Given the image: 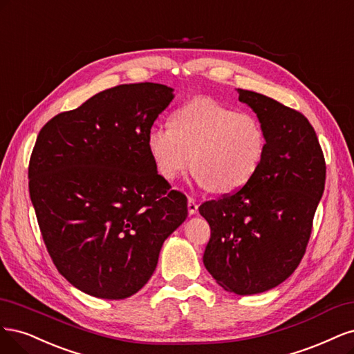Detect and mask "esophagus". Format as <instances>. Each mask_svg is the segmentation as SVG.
I'll return each instance as SVG.
<instances>
[{"label": "esophagus", "mask_w": 354, "mask_h": 354, "mask_svg": "<svg viewBox=\"0 0 354 354\" xmlns=\"http://www.w3.org/2000/svg\"><path fill=\"white\" fill-rule=\"evenodd\" d=\"M197 210H198V204L196 203V200L189 197L188 198V212H189V214H196Z\"/></svg>", "instance_id": "obj_1"}]
</instances>
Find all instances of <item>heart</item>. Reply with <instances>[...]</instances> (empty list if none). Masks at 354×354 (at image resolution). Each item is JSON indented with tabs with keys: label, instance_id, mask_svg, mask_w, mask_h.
Returning a JSON list of instances; mask_svg holds the SVG:
<instances>
[{
	"label": "heart",
	"instance_id": "b5f03b06",
	"mask_svg": "<svg viewBox=\"0 0 354 354\" xmlns=\"http://www.w3.org/2000/svg\"><path fill=\"white\" fill-rule=\"evenodd\" d=\"M147 142L158 175L166 180H174L191 165L204 187L232 192L247 185L259 170L266 132L253 115L212 98H196L170 116V127L151 128Z\"/></svg>",
	"mask_w": 354,
	"mask_h": 354
}]
</instances>
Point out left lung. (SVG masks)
<instances>
[{
    "mask_svg": "<svg viewBox=\"0 0 354 354\" xmlns=\"http://www.w3.org/2000/svg\"><path fill=\"white\" fill-rule=\"evenodd\" d=\"M266 132V151L253 179L203 203L210 225L203 261L221 287L239 295L277 287L297 269L325 189L326 165L312 124L300 111L238 88Z\"/></svg>",
    "mask_w": 354,
    "mask_h": 354,
    "instance_id": "obj_1",
    "label": "left lung"
}]
</instances>
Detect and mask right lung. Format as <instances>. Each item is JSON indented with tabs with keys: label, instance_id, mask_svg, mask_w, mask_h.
<instances>
[{
	"label": "right lung",
	"instance_id": "1",
	"mask_svg": "<svg viewBox=\"0 0 354 354\" xmlns=\"http://www.w3.org/2000/svg\"><path fill=\"white\" fill-rule=\"evenodd\" d=\"M172 88L141 82L98 93L44 124L29 160V194L57 270L98 299L120 300L151 278L165 239L185 221L148 132Z\"/></svg>",
	"mask_w": 354,
	"mask_h": 354
}]
</instances>
